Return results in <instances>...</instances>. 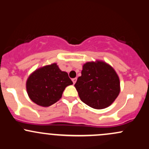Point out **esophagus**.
<instances>
[{"mask_svg":"<svg viewBox=\"0 0 149 149\" xmlns=\"http://www.w3.org/2000/svg\"><path fill=\"white\" fill-rule=\"evenodd\" d=\"M77 79V78H73V79H72V82H73V84H74L75 83H76Z\"/></svg>","mask_w":149,"mask_h":149,"instance_id":"34e87169","label":"esophagus"}]
</instances>
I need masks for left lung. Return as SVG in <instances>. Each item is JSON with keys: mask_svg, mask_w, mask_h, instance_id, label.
<instances>
[{"mask_svg": "<svg viewBox=\"0 0 149 149\" xmlns=\"http://www.w3.org/2000/svg\"><path fill=\"white\" fill-rule=\"evenodd\" d=\"M119 77L103 61L88 62L83 65L81 76L74 86L81 101L95 109L111 106L120 91Z\"/></svg>", "mask_w": 149, "mask_h": 149, "instance_id": "left-lung-1", "label": "left lung"}]
</instances>
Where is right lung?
Listing matches in <instances>:
<instances>
[{"instance_id":"1","label":"right lung","mask_w":149,"mask_h":149,"mask_svg":"<svg viewBox=\"0 0 149 149\" xmlns=\"http://www.w3.org/2000/svg\"><path fill=\"white\" fill-rule=\"evenodd\" d=\"M72 84L68 73L53 63L31 73L26 80V87L31 101L38 106L48 107L59 101L66 86Z\"/></svg>"}]
</instances>
